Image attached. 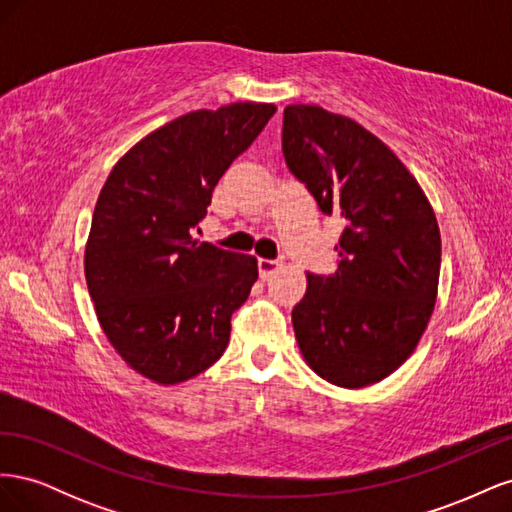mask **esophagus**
Listing matches in <instances>:
<instances>
[{
  "label": "esophagus",
  "instance_id": "1",
  "mask_svg": "<svg viewBox=\"0 0 512 512\" xmlns=\"http://www.w3.org/2000/svg\"><path fill=\"white\" fill-rule=\"evenodd\" d=\"M280 269H282V262L280 260H267V258H260L258 260V273H260L262 280H269V277L273 273L280 271Z\"/></svg>",
  "mask_w": 512,
  "mask_h": 512
}]
</instances>
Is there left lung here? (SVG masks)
I'll return each instance as SVG.
<instances>
[{"label": "left lung", "mask_w": 512, "mask_h": 512, "mask_svg": "<svg viewBox=\"0 0 512 512\" xmlns=\"http://www.w3.org/2000/svg\"><path fill=\"white\" fill-rule=\"evenodd\" d=\"M282 149L320 211L346 224L337 271L307 273L294 337L322 380L363 389L404 365L427 329L440 280L436 213L406 164L350 117L290 104Z\"/></svg>", "instance_id": "1"}]
</instances>
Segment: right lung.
Listing matches in <instances>:
<instances>
[{
	"label": "right lung",
	"mask_w": 512,
	"mask_h": 512,
	"mask_svg": "<svg viewBox=\"0 0 512 512\" xmlns=\"http://www.w3.org/2000/svg\"><path fill=\"white\" fill-rule=\"evenodd\" d=\"M277 108H200L153 130L106 177L85 243V280L108 342L136 374L170 386L228 346L258 260L194 239L213 188Z\"/></svg>",
	"instance_id": "obj_1"
}]
</instances>
